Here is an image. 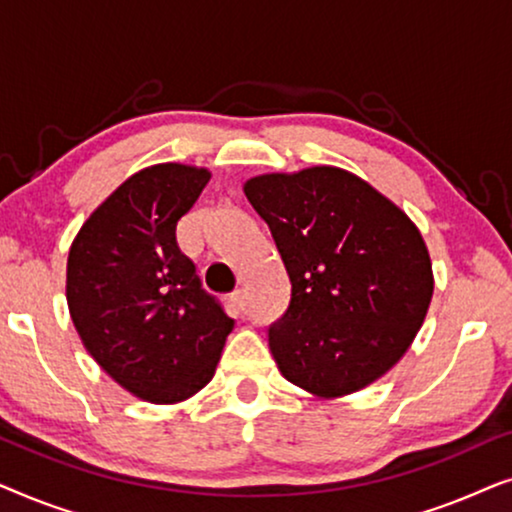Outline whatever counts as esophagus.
Here are the masks:
<instances>
[{"label": "esophagus", "instance_id": "obj_1", "mask_svg": "<svg viewBox=\"0 0 512 512\" xmlns=\"http://www.w3.org/2000/svg\"><path fill=\"white\" fill-rule=\"evenodd\" d=\"M230 303H233V307L237 312H244L247 310V291L244 289H237L233 296H230Z\"/></svg>", "mask_w": 512, "mask_h": 512}]
</instances>
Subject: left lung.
I'll use <instances>...</instances> for the list:
<instances>
[{
  "label": "left lung",
  "instance_id": "obj_1",
  "mask_svg": "<svg viewBox=\"0 0 512 512\" xmlns=\"http://www.w3.org/2000/svg\"><path fill=\"white\" fill-rule=\"evenodd\" d=\"M244 195L268 223L291 300L268 328L279 373L321 398L354 394L408 352L433 296L415 223L340 167L261 174Z\"/></svg>",
  "mask_w": 512,
  "mask_h": 512
}]
</instances>
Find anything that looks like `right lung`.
Returning <instances> with one entry per match:
<instances>
[{
    "label": "right lung",
    "mask_w": 512,
    "mask_h": 512,
    "mask_svg": "<svg viewBox=\"0 0 512 512\" xmlns=\"http://www.w3.org/2000/svg\"><path fill=\"white\" fill-rule=\"evenodd\" d=\"M209 177L179 163L132 174L69 249L67 305L83 345L151 403H179L205 387L235 324L177 244V223Z\"/></svg>",
    "instance_id": "obj_1"
}]
</instances>
